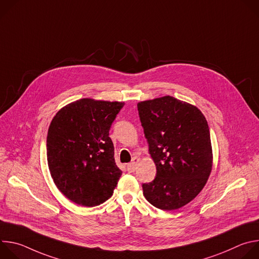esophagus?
Instances as JSON below:
<instances>
[{
	"label": "esophagus",
	"instance_id": "34e87169",
	"mask_svg": "<svg viewBox=\"0 0 259 259\" xmlns=\"http://www.w3.org/2000/svg\"><path fill=\"white\" fill-rule=\"evenodd\" d=\"M138 163H139V159H138L137 157H134V158L132 159V162L127 165V170H128L129 172H134V171L136 170V168H137Z\"/></svg>",
	"mask_w": 259,
	"mask_h": 259
}]
</instances>
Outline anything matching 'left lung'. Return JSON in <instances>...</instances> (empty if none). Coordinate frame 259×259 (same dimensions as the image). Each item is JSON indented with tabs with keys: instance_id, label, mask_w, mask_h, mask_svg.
<instances>
[{
	"instance_id": "obj_1",
	"label": "left lung",
	"mask_w": 259,
	"mask_h": 259,
	"mask_svg": "<svg viewBox=\"0 0 259 259\" xmlns=\"http://www.w3.org/2000/svg\"><path fill=\"white\" fill-rule=\"evenodd\" d=\"M156 178L142 184L153 206L170 211L183 207L203 190L212 170V146L201 110L172 96L137 103Z\"/></svg>"
}]
</instances>
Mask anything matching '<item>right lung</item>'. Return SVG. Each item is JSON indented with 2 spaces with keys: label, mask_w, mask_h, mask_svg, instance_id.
Segmentation results:
<instances>
[{
  "label": "right lung",
  "mask_w": 259,
  "mask_h": 259,
  "mask_svg": "<svg viewBox=\"0 0 259 259\" xmlns=\"http://www.w3.org/2000/svg\"><path fill=\"white\" fill-rule=\"evenodd\" d=\"M124 102L82 98L63 106L47 135V161L57 189L85 207L113 196L122 175L109 129Z\"/></svg>",
  "instance_id": "1"
}]
</instances>
